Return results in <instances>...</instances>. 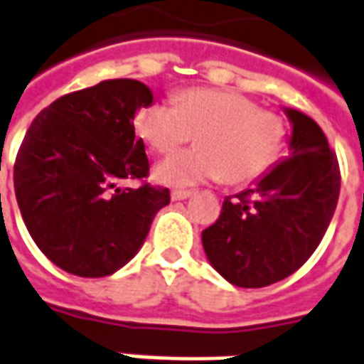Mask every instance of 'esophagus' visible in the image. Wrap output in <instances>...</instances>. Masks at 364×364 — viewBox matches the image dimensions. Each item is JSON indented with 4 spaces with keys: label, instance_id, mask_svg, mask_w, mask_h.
<instances>
[{
    "label": "esophagus",
    "instance_id": "1",
    "mask_svg": "<svg viewBox=\"0 0 364 364\" xmlns=\"http://www.w3.org/2000/svg\"><path fill=\"white\" fill-rule=\"evenodd\" d=\"M193 196V191H171V200H185Z\"/></svg>",
    "mask_w": 364,
    "mask_h": 364
}]
</instances>
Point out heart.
<instances>
[{
  "mask_svg": "<svg viewBox=\"0 0 364 364\" xmlns=\"http://www.w3.org/2000/svg\"><path fill=\"white\" fill-rule=\"evenodd\" d=\"M134 129L160 154L196 136L198 148L168 156L154 168L156 183L179 189L257 179L278 160L287 134L282 115L260 109L249 96L212 88L179 92L175 106L154 102L141 107Z\"/></svg>",
  "mask_w": 364,
  "mask_h": 364,
  "instance_id": "obj_1",
  "label": "heart"
}]
</instances>
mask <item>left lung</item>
<instances>
[{
  "mask_svg": "<svg viewBox=\"0 0 364 364\" xmlns=\"http://www.w3.org/2000/svg\"><path fill=\"white\" fill-rule=\"evenodd\" d=\"M284 114L291 123L287 156L228 196L203 231L210 264L239 287H266L297 272L322 241L340 196V166L318 123L293 107Z\"/></svg>",
  "mask_w": 364,
  "mask_h": 364,
  "instance_id": "left-lung-1",
  "label": "left lung"
}]
</instances>
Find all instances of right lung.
I'll return each mask as SVG.
<instances>
[{
	"label": "right lung",
	"mask_w": 364,
	"mask_h": 364,
	"mask_svg": "<svg viewBox=\"0 0 364 364\" xmlns=\"http://www.w3.org/2000/svg\"><path fill=\"white\" fill-rule=\"evenodd\" d=\"M154 104L144 82L109 79L61 96L28 127L15 161V195L38 249L61 270L104 278L141 250L169 191L125 179L148 175L134 115Z\"/></svg>",
	"instance_id": "add662e5"
}]
</instances>
